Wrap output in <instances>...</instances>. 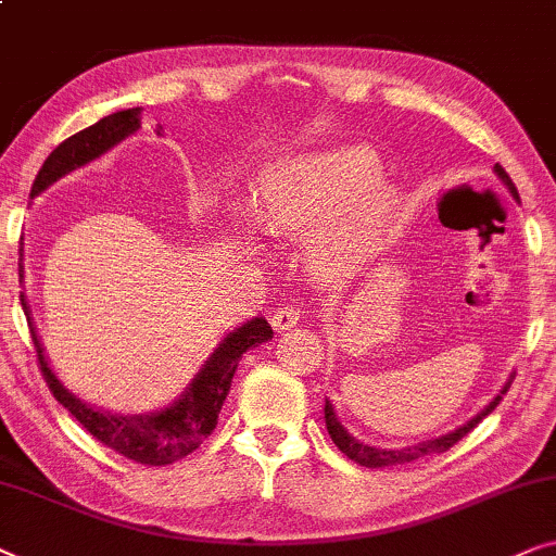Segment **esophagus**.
Here are the masks:
<instances>
[{"instance_id":"obj_1","label":"esophagus","mask_w":556,"mask_h":556,"mask_svg":"<svg viewBox=\"0 0 556 556\" xmlns=\"http://www.w3.org/2000/svg\"><path fill=\"white\" fill-rule=\"evenodd\" d=\"M298 320H301V311H298L295 305H280V308L273 311L270 326L276 328V331H291Z\"/></svg>"}]
</instances>
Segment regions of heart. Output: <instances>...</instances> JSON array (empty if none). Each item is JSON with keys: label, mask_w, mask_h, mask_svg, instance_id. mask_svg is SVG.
Instances as JSON below:
<instances>
[{"label": "heart", "mask_w": 556, "mask_h": 556, "mask_svg": "<svg viewBox=\"0 0 556 556\" xmlns=\"http://www.w3.org/2000/svg\"><path fill=\"white\" fill-rule=\"evenodd\" d=\"M396 200L381 182L374 150L351 144L288 157L263 173L255 220L276 232L311 230L318 268L343 273L383 245Z\"/></svg>", "instance_id": "1"}]
</instances>
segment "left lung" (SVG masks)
Returning <instances> with one entry per match:
<instances>
[{
  "instance_id": "obj_1",
  "label": "left lung",
  "mask_w": 556,
  "mask_h": 556,
  "mask_svg": "<svg viewBox=\"0 0 556 556\" xmlns=\"http://www.w3.org/2000/svg\"><path fill=\"white\" fill-rule=\"evenodd\" d=\"M496 175L498 178L504 180V185L506 188L511 190V195L519 200V192H517V188H514V182H511V178L509 175H506V170L502 165L496 163ZM509 391V383L504 386L502 389V393H498V396L492 401V404H489L484 412L481 414H477L471 418V421H466L464 426H458L456 431H452V433H446V437H439V439H431V441H424V444H416V446H406V448H376V446H368V444H361L358 439H353L349 431L343 429L341 426V421H338L336 418V414H333V406L328 404L326 401V429H328V433H331V439H333V444L341 448V452L349 456V458H353V462L356 464H361V466H368V469H381V466H396V464H406V462H416V458H421V456H429V454H441V452H448V448H452L456 441H462L466 433H469L471 429H477V424L481 421V418H486L489 414L494 412L496 408V404L498 401H502V396L504 393Z\"/></svg>"
}]
</instances>
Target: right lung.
<instances>
[{"mask_svg":"<svg viewBox=\"0 0 556 556\" xmlns=\"http://www.w3.org/2000/svg\"><path fill=\"white\" fill-rule=\"evenodd\" d=\"M142 108L123 110L115 112V115L102 117L100 123H94L92 127H87V130H79L77 135H72V138L60 142L58 148L50 152V157L45 160V165L39 167L37 178L31 182L29 198L39 195L47 185L60 180L62 175L72 173L75 167L100 157L102 152H108L112 148V144L125 140L127 135L138 130ZM20 301L24 313H27L24 293H20ZM268 338H273V328L268 326V320H248V324L240 326L238 331H232L218 349H215L213 356L205 361L203 371L192 378L190 389L185 391L173 406H167L165 412L160 414L148 416H117L83 404V401L75 399L67 389H64L58 381V376L52 374V368L47 366L42 345H39V338L35 333V328H31V343H35L37 351L39 371H42L47 386H50L52 396L58 399L60 404L100 441V444L144 466H167L178 462V458H185L195 452V448L211 437L215 424H218L223 401L230 391V381L238 368L240 356H243L248 349H255L258 343H265Z\"/></svg>","mask_w":556,"mask_h":556,"instance_id":"right-lung-1","label":"right lung"}]
</instances>
